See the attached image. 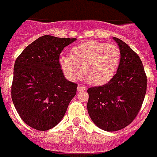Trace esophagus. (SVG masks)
I'll list each match as a JSON object with an SVG mask.
<instances>
[{
  "label": "esophagus",
  "instance_id": "esophagus-1",
  "mask_svg": "<svg viewBox=\"0 0 157 157\" xmlns=\"http://www.w3.org/2000/svg\"><path fill=\"white\" fill-rule=\"evenodd\" d=\"M77 89H78V91H84L85 90V89H86V88L84 87V86H82V85H78Z\"/></svg>",
  "mask_w": 157,
  "mask_h": 157
}]
</instances>
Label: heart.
<instances>
[{
    "mask_svg": "<svg viewBox=\"0 0 157 157\" xmlns=\"http://www.w3.org/2000/svg\"><path fill=\"white\" fill-rule=\"evenodd\" d=\"M121 62L117 45L89 40L71 49L69 56H61L59 63L69 79L75 80L82 74L89 84L99 86L112 79Z\"/></svg>",
    "mask_w": 157,
    "mask_h": 157,
    "instance_id": "b5f03b06",
    "label": "heart"
}]
</instances>
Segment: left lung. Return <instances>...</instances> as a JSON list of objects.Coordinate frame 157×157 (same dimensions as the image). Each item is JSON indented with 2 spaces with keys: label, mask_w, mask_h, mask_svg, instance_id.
Instances as JSON below:
<instances>
[{
  "label": "left lung",
  "mask_w": 157,
  "mask_h": 157,
  "mask_svg": "<svg viewBox=\"0 0 157 157\" xmlns=\"http://www.w3.org/2000/svg\"><path fill=\"white\" fill-rule=\"evenodd\" d=\"M121 62L107 84L88 89L87 109L93 123L105 131H117L129 125L144 101L147 78L140 58L120 39Z\"/></svg>",
  "instance_id": "1"
}]
</instances>
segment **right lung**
Returning <instances> with one entry per match:
<instances>
[{"label": "right lung", "instance_id": "obj_1", "mask_svg": "<svg viewBox=\"0 0 157 157\" xmlns=\"http://www.w3.org/2000/svg\"><path fill=\"white\" fill-rule=\"evenodd\" d=\"M76 39L41 36L16 59L12 100L24 123L45 131L57 125L75 96L78 84L65 78L59 63L64 47Z\"/></svg>", "mask_w": 157, "mask_h": 157}]
</instances>
